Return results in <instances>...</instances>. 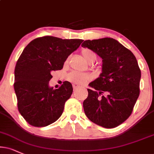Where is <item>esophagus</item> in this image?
Listing matches in <instances>:
<instances>
[{"instance_id": "obj_1", "label": "esophagus", "mask_w": 154, "mask_h": 154, "mask_svg": "<svg viewBox=\"0 0 154 154\" xmlns=\"http://www.w3.org/2000/svg\"><path fill=\"white\" fill-rule=\"evenodd\" d=\"M79 86L78 84H76V83H73V88L74 90H75V89H77L78 88H79Z\"/></svg>"}]
</instances>
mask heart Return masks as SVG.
I'll use <instances>...</instances> for the list:
<instances>
[{"label": "heart", "instance_id": "heart-1", "mask_svg": "<svg viewBox=\"0 0 154 154\" xmlns=\"http://www.w3.org/2000/svg\"><path fill=\"white\" fill-rule=\"evenodd\" d=\"M83 58L88 63H94L96 60V55L94 51L88 48H83L81 51ZM68 61V58H66L65 63L66 64ZM68 80L70 82L76 83L79 85H84L91 79L90 75L87 73H79L76 71H72L68 75Z\"/></svg>", "mask_w": 154, "mask_h": 154}]
</instances>
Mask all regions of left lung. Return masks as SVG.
I'll return each mask as SVG.
<instances>
[{
	"label": "left lung",
	"mask_w": 154,
	"mask_h": 154,
	"mask_svg": "<svg viewBox=\"0 0 154 154\" xmlns=\"http://www.w3.org/2000/svg\"><path fill=\"white\" fill-rule=\"evenodd\" d=\"M81 46L102 58V73L89 83L83 106L86 116L106 128H115L131 114L140 93L141 70L133 53L111 38L87 40Z\"/></svg>",
	"instance_id": "left-lung-1"
}]
</instances>
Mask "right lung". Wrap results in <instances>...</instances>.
<instances>
[{"instance_id": "right-lung-1", "label": "right lung", "mask_w": 154, "mask_h": 154, "mask_svg": "<svg viewBox=\"0 0 154 154\" xmlns=\"http://www.w3.org/2000/svg\"><path fill=\"white\" fill-rule=\"evenodd\" d=\"M82 42L43 36L33 40L23 51L15 68L14 90L18 111L30 125L47 126L61 116L73 87L68 81L58 89L50 87L51 73L61 70L66 58Z\"/></svg>"}]
</instances>
